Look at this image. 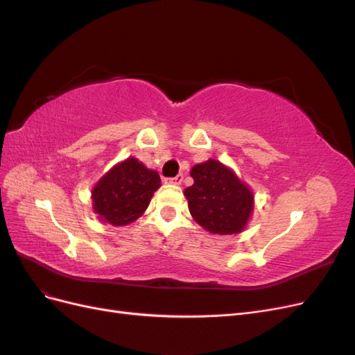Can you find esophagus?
<instances>
[{
    "label": "esophagus",
    "mask_w": 355,
    "mask_h": 355,
    "mask_svg": "<svg viewBox=\"0 0 355 355\" xmlns=\"http://www.w3.org/2000/svg\"><path fill=\"white\" fill-rule=\"evenodd\" d=\"M182 180H184V176H182V175H178L175 178H166L164 179L166 184H171V185H180Z\"/></svg>",
    "instance_id": "obj_1"
}]
</instances>
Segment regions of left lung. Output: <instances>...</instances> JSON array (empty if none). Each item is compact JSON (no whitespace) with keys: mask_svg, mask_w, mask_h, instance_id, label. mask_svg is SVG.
Masks as SVG:
<instances>
[{"mask_svg":"<svg viewBox=\"0 0 355 355\" xmlns=\"http://www.w3.org/2000/svg\"><path fill=\"white\" fill-rule=\"evenodd\" d=\"M194 184L185 189L189 211L204 230L213 234H237L250 218V189L219 161L192 167Z\"/></svg>","mask_w":355,"mask_h":355,"instance_id":"obj_1","label":"left lung"}]
</instances>
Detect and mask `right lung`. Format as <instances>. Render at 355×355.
<instances>
[{
  "label": "right lung",
  "mask_w": 355,
  "mask_h": 355,
  "mask_svg": "<svg viewBox=\"0 0 355 355\" xmlns=\"http://www.w3.org/2000/svg\"><path fill=\"white\" fill-rule=\"evenodd\" d=\"M161 179L136 158H128L108 171L92 192L94 211L103 222L121 227L146 210Z\"/></svg>",
  "instance_id": "obj_1"
}]
</instances>
